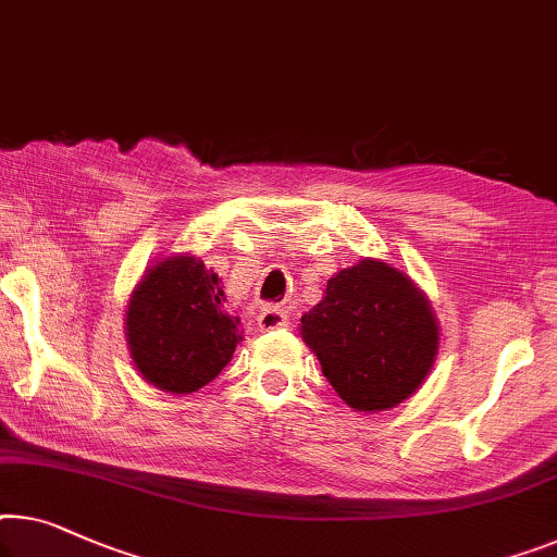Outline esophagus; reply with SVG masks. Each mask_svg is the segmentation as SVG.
I'll use <instances>...</instances> for the list:
<instances>
[{
    "instance_id": "34e87169",
    "label": "esophagus",
    "mask_w": 557,
    "mask_h": 557,
    "mask_svg": "<svg viewBox=\"0 0 557 557\" xmlns=\"http://www.w3.org/2000/svg\"><path fill=\"white\" fill-rule=\"evenodd\" d=\"M257 325H260V330H280L289 325V318L285 310H280V307H264V310L257 314Z\"/></svg>"
}]
</instances>
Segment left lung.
I'll return each instance as SVG.
<instances>
[{"instance_id":"1","label":"left lung","mask_w":557,"mask_h":557,"mask_svg":"<svg viewBox=\"0 0 557 557\" xmlns=\"http://www.w3.org/2000/svg\"><path fill=\"white\" fill-rule=\"evenodd\" d=\"M300 322L322 375L360 412L395 408L433 370V307L405 272L375 257L332 275L325 297Z\"/></svg>"}]
</instances>
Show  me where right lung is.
Listing matches in <instances>:
<instances>
[{
	"label": "right lung",
	"mask_w": 557,
	"mask_h": 557,
	"mask_svg": "<svg viewBox=\"0 0 557 557\" xmlns=\"http://www.w3.org/2000/svg\"><path fill=\"white\" fill-rule=\"evenodd\" d=\"M124 330L139 375L172 395L212 383L243 339L239 318L225 312L220 277L193 255L168 257L145 272Z\"/></svg>",
	"instance_id": "obj_1"
}]
</instances>
